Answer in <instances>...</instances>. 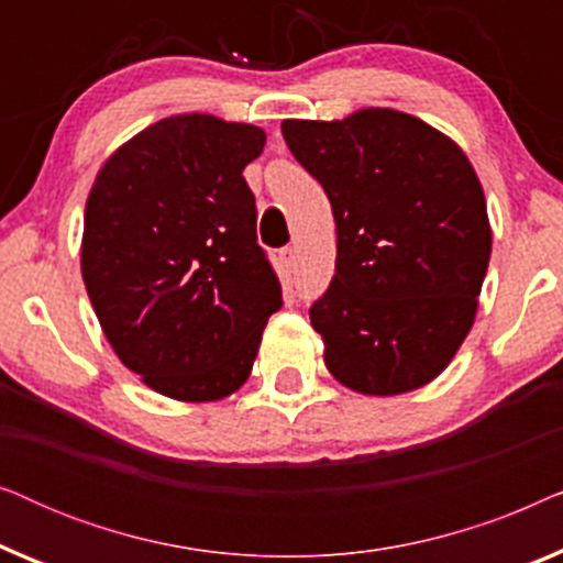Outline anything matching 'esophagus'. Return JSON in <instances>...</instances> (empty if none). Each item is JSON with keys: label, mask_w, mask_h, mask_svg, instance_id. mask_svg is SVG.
Instances as JSON below:
<instances>
[{"label": "esophagus", "mask_w": 563, "mask_h": 563, "mask_svg": "<svg viewBox=\"0 0 563 563\" xmlns=\"http://www.w3.org/2000/svg\"><path fill=\"white\" fill-rule=\"evenodd\" d=\"M279 261H282V266L287 268V272H295V266H297V253H295V249H291V245H287V249H282Z\"/></svg>", "instance_id": "obj_1"}]
</instances>
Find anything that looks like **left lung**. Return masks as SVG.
Returning <instances> with one entry per match:
<instances>
[{
    "instance_id": "8db88e82",
    "label": "left lung",
    "mask_w": 563,
    "mask_h": 563,
    "mask_svg": "<svg viewBox=\"0 0 563 563\" xmlns=\"http://www.w3.org/2000/svg\"><path fill=\"white\" fill-rule=\"evenodd\" d=\"M282 135L335 218V276L310 307L328 372L374 397L426 387L472 330L489 266L474 166L441 130L389 107L284 120Z\"/></svg>"
}]
</instances>
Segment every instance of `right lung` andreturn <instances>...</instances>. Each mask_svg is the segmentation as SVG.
Segmentation results:
<instances>
[{"instance_id": "1", "label": "right lung", "mask_w": 563, "mask_h": 563, "mask_svg": "<svg viewBox=\"0 0 563 563\" xmlns=\"http://www.w3.org/2000/svg\"><path fill=\"white\" fill-rule=\"evenodd\" d=\"M264 143L256 125L174 114L122 143L89 191L87 295L112 351L158 395H233L282 307L243 179Z\"/></svg>"}]
</instances>
